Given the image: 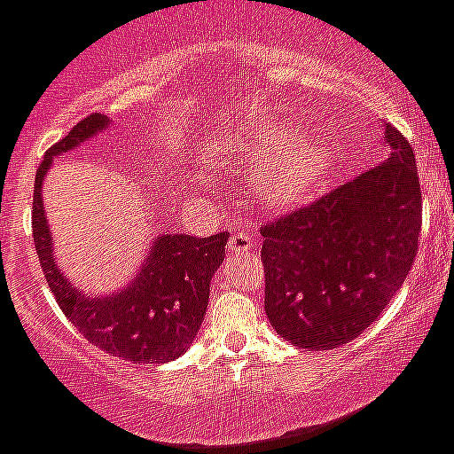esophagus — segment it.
I'll use <instances>...</instances> for the list:
<instances>
[{
    "label": "esophagus",
    "instance_id": "1",
    "mask_svg": "<svg viewBox=\"0 0 454 454\" xmlns=\"http://www.w3.org/2000/svg\"><path fill=\"white\" fill-rule=\"evenodd\" d=\"M258 247V239L254 234H247V231H236L234 236L227 243V254L236 256V254H247L254 252Z\"/></svg>",
    "mask_w": 454,
    "mask_h": 454
}]
</instances>
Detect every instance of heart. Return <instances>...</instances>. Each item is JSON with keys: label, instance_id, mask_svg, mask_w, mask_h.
I'll use <instances>...</instances> for the list:
<instances>
[{"label": "heart", "instance_id": "1", "mask_svg": "<svg viewBox=\"0 0 454 454\" xmlns=\"http://www.w3.org/2000/svg\"><path fill=\"white\" fill-rule=\"evenodd\" d=\"M245 162H258L252 192L261 205L285 209L312 196L334 165V151L321 136H305L292 122H270L239 142Z\"/></svg>", "mask_w": 454, "mask_h": 454}]
</instances>
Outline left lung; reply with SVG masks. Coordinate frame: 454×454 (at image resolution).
<instances>
[{
    "label": "left lung",
    "instance_id": "1",
    "mask_svg": "<svg viewBox=\"0 0 454 454\" xmlns=\"http://www.w3.org/2000/svg\"><path fill=\"white\" fill-rule=\"evenodd\" d=\"M383 136L381 165L261 227L265 314L292 345L332 349L356 339L412 267L421 230L417 165L395 127Z\"/></svg>",
    "mask_w": 454,
    "mask_h": 454
}]
</instances>
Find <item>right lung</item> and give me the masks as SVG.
<instances>
[{
  "label": "right lung",
  "instance_id": "1",
  "mask_svg": "<svg viewBox=\"0 0 454 454\" xmlns=\"http://www.w3.org/2000/svg\"><path fill=\"white\" fill-rule=\"evenodd\" d=\"M106 127L109 118L102 114L89 115L46 151L33 193L37 258L55 301L86 340L133 364H167L178 359L200 330L209 303L211 276L223 265L230 236L224 231L209 239L162 234L153 240L131 283L115 294L93 296L73 287L55 261L42 183L53 165V155L75 149Z\"/></svg>",
  "mask_w": 454,
  "mask_h": 454
}]
</instances>
